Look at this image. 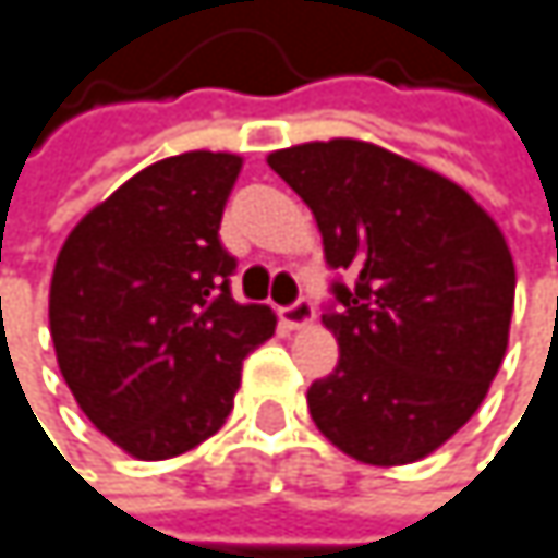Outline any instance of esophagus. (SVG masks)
I'll list each match as a JSON object with an SVG mask.
<instances>
[{"label":"esophagus","instance_id":"34e87169","mask_svg":"<svg viewBox=\"0 0 558 558\" xmlns=\"http://www.w3.org/2000/svg\"><path fill=\"white\" fill-rule=\"evenodd\" d=\"M314 320V301L311 298H298L294 304H288V307H281V324L284 327H304V324H311Z\"/></svg>","mask_w":558,"mask_h":558}]
</instances>
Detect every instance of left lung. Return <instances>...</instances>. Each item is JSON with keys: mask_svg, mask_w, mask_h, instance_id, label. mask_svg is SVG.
<instances>
[{"mask_svg": "<svg viewBox=\"0 0 558 558\" xmlns=\"http://www.w3.org/2000/svg\"><path fill=\"white\" fill-rule=\"evenodd\" d=\"M267 165L314 211L333 270L324 324L340 361L307 390L317 429L374 466L433 453L506 353L515 270L499 228L460 184L367 142H311Z\"/></svg>", "mask_w": 558, "mask_h": 558, "instance_id": "obj_1", "label": "left lung"}]
</instances>
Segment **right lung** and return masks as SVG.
Wrapping results in <instances>:
<instances>
[{"instance_id":"right-lung-1","label":"right lung","mask_w":558,"mask_h":558,"mask_svg":"<svg viewBox=\"0 0 558 558\" xmlns=\"http://www.w3.org/2000/svg\"><path fill=\"white\" fill-rule=\"evenodd\" d=\"M238 155L187 151L148 165L88 211L59 251L49 324L85 416L138 460L178 457L218 433L244 356L274 314L238 304L221 244Z\"/></svg>"}]
</instances>
